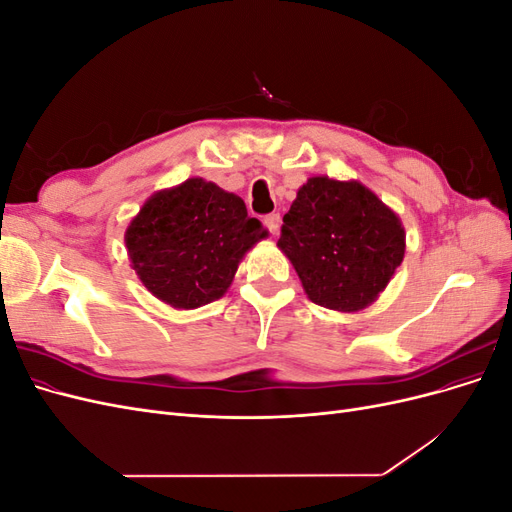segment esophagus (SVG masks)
I'll list each match as a JSON object with an SVG mask.
<instances>
[{"label": "esophagus", "instance_id": "obj_1", "mask_svg": "<svg viewBox=\"0 0 512 512\" xmlns=\"http://www.w3.org/2000/svg\"><path fill=\"white\" fill-rule=\"evenodd\" d=\"M280 224H282V215L280 213H269L265 218V226L271 232V235H277L280 232Z\"/></svg>", "mask_w": 512, "mask_h": 512}]
</instances>
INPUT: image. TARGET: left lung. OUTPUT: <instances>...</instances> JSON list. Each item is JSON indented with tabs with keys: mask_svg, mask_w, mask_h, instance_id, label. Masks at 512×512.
<instances>
[{
	"mask_svg": "<svg viewBox=\"0 0 512 512\" xmlns=\"http://www.w3.org/2000/svg\"><path fill=\"white\" fill-rule=\"evenodd\" d=\"M277 247L309 301L359 312L378 299L404 260L406 232L397 213L363 183L312 177L284 215Z\"/></svg>",
	"mask_w": 512,
	"mask_h": 512,
	"instance_id": "8db88e82",
	"label": "left lung"
}]
</instances>
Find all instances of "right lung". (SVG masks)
<instances>
[{
	"label": "right lung",
	"mask_w": 512,
	"mask_h": 512,
	"mask_svg": "<svg viewBox=\"0 0 512 512\" xmlns=\"http://www.w3.org/2000/svg\"><path fill=\"white\" fill-rule=\"evenodd\" d=\"M267 237L245 203L200 177L153 194L126 230L138 280L175 309L224 297L245 252Z\"/></svg>",
	"instance_id": "right-lung-1"
}]
</instances>
